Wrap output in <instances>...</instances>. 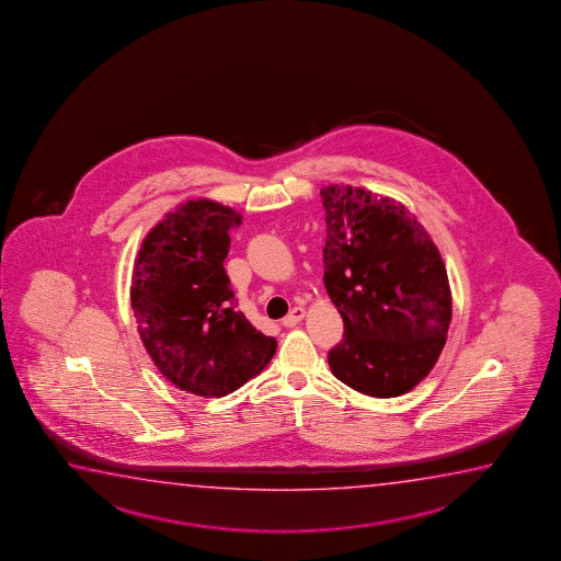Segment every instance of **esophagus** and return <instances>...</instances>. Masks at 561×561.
<instances>
[{"mask_svg": "<svg viewBox=\"0 0 561 561\" xmlns=\"http://www.w3.org/2000/svg\"><path fill=\"white\" fill-rule=\"evenodd\" d=\"M305 314H307V312H305L302 307H295L294 311L289 312L282 322H284V327L291 328L295 327V324H299V322L305 319Z\"/></svg>", "mask_w": 561, "mask_h": 561, "instance_id": "obj_1", "label": "esophagus"}]
</instances>
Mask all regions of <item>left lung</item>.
I'll use <instances>...</instances> for the list:
<instances>
[{
	"instance_id": "obj_1",
	"label": "left lung",
	"mask_w": 561,
	"mask_h": 561,
	"mask_svg": "<svg viewBox=\"0 0 561 561\" xmlns=\"http://www.w3.org/2000/svg\"><path fill=\"white\" fill-rule=\"evenodd\" d=\"M320 196L324 285L344 320L328 365L367 397H400L430 375L447 342L453 299L439 250L392 198L344 184Z\"/></svg>"
}]
</instances>
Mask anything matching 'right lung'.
I'll return each mask as SVG.
<instances>
[{
    "label": "right lung",
    "mask_w": 561,
    "mask_h": 561,
    "mask_svg": "<svg viewBox=\"0 0 561 561\" xmlns=\"http://www.w3.org/2000/svg\"><path fill=\"white\" fill-rule=\"evenodd\" d=\"M241 214L211 199H188L147 233L131 276V309L141 342L174 387L221 398L256 377L276 354V337L234 309L225 272Z\"/></svg>",
    "instance_id": "right-lung-1"
}]
</instances>
